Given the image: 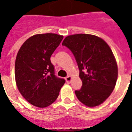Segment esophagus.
I'll return each instance as SVG.
<instances>
[{
  "label": "esophagus",
  "mask_w": 132,
  "mask_h": 132,
  "mask_svg": "<svg viewBox=\"0 0 132 132\" xmlns=\"http://www.w3.org/2000/svg\"><path fill=\"white\" fill-rule=\"evenodd\" d=\"M65 79H66V82H67V83H70V81H71V77H70V76H67L66 77V78H65Z\"/></svg>",
  "instance_id": "esophagus-1"
}]
</instances>
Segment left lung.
Segmentation results:
<instances>
[{"label": "left lung", "mask_w": 132, "mask_h": 132, "mask_svg": "<svg viewBox=\"0 0 132 132\" xmlns=\"http://www.w3.org/2000/svg\"><path fill=\"white\" fill-rule=\"evenodd\" d=\"M74 55L82 81L77 97L88 107L101 104L112 92L117 83L118 67L112 50L97 36L75 34L62 42Z\"/></svg>", "instance_id": "obj_1"}]
</instances>
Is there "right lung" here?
<instances>
[{"instance_id":"right-lung-1","label":"right lung","mask_w":132,"mask_h":132,"mask_svg":"<svg viewBox=\"0 0 132 132\" xmlns=\"http://www.w3.org/2000/svg\"><path fill=\"white\" fill-rule=\"evenodd\" d=\"M63 36L38 34L24 42L17 54L15 78L18 90L26 100L38 108L52 104L59 96L65 79L55 75L51 56Z\"/></svg>"}]
</instances>
